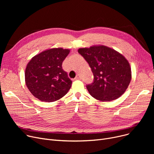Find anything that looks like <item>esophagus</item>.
<instances>
[{
  "label": "esophagus",
  "instance_id": "34e87169",
  "mask_svg": "<svg viewBox=\"0 0 154 154\" xmlns=\"http://www.w3.org/2000/svg\"><path fill=\"white\" fill-rule=\"evenodd\" d=\"M75 79L77 80H80V79H81V76H80V75H79V74H77Z\"/></svg>",
  "mask_w": 154,
  "mask_h": 154
}]
</instances>
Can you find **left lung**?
<instances>
[{"label":"left lung","instance_id":"left-lung-1","mask_svg":"<svg viewBox=\"0 0 154 154\" xmlns=\"http://www.w3.org/2000/svg\"><path fill=\"white\" fill-rule=\"evenodd\" d=\"M78 52L88 62L94 74V82L87 85L93 97L103 102L112 101L126 91L132 72L124 55L102 45L80 48Z\"/></svg>","mask_w":154,"mask_h":154}]
</instances>
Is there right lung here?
Wrapping results in <instances>:
<instances>
[{
  "mask_svg": "<svg viewBox=\"0 0 154 154\" xmlns=\"http://www.w3.org/2000/svg\"><path fill=\"white\" fill-rule=\"evenodd\" d=\"M69 49L52 48L35 55L27 63L26 84L35 97L42 102H54L66 95L72 82L62 67Z\"/></svg>",
  "mask_w": 154,
  "mask_h": 154,
  "instance_id": "1",
  "label": "right lung"
}]
</instances>
